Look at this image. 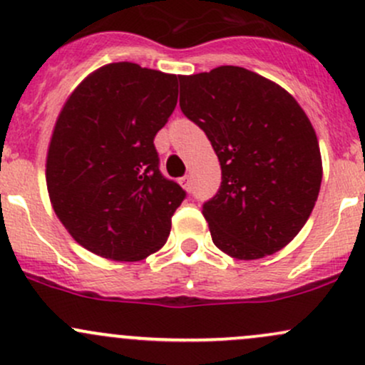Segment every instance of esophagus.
<instances>
[{
  "label": "esophagus",
  "mask_w": 365,
  "mask_h": 365,
  "mask_svg": "<svg viewBox=\"0 0 365 365\" xmlns=\"http://www.w3.org/2000/svg\"><path fill=\"white\" fill-rule=\"evenodd\" d=\"M180 183H182V187H183V189H185V190H190V189H192V178H190L189 175L183 176L182 182H180Z\"/></svg>",
  "instance_id": "34e87169"
}]
</instances>
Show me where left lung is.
Segmentation results:
<instances>
[{
	"label": "left lung",
	"mask_w": 365,
	"mask_h": 365,
	"mask_svg": "<svg viewBox=\"0 0 365 365\" xmlns=\"http://www.w3.org/2000/svg\"><path fill=\"white\" fill-rule=\"evenodd\" d=\"M180 107L210 138L222 166L202 207L211 239L235 259L286 247L312 215L322 158L310 119L289 91L237 66L180 79Z\"/></svg>",
	"instance_id": "obj_1"
}]
</instances>
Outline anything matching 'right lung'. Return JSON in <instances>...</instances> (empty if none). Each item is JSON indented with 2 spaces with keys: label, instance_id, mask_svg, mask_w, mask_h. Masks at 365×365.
I'll return each mask as SVG.
<instances>
[{
  "label": "right lung",
  "instance_id": "add662e5",
  "mask_svg": "<svg viewBox=\"0 0 365 365\" xmlns=\"http://www.w3.org/2000/svg\"><path fill=\"white\" fill-rule=\"evenodd\" d=\"M180 79L107 63L63 103L48 145L46 189L62 225L91 253L140 262L166 244L185 192L159 171L154 137L175 110Z\"/></svg>",
  "mask_w": 365,
  "mask_h": 365
}]
</instances>
